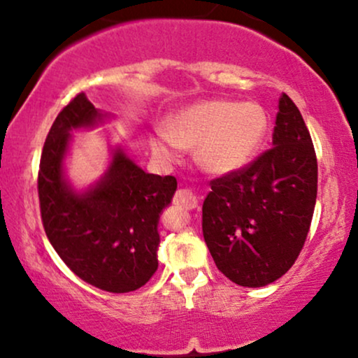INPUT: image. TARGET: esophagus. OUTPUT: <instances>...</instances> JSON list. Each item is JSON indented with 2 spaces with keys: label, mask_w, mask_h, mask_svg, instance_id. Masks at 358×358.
Instances as JSON below:
<instances>
[{
  "label": "esophagus",
  "mask_w": 358,
  "mask_h": 358,
  "mask_svg": "<svg viewBox=\"0 0 358 358\" xmlns=\"http://www.w3.org/2000/svg\"><path fill=\"white\" fill-rule=\"evenodd\" d=\"M173 202L175 205H178V207L185 208V210H192V208L199 207V200H196V196L193 195L190 190H187V188H182V190L175 193Z\"/></svg>",
  "instance_id": "34e87169"
}]
</instances>
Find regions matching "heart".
<instances>
[{
    "mask_svg": "<svg viewBox=\"0 0 358 358\" xmlns=\"http://www.w3.org/2000/svg\"><path fill=\"white\" fill-rule=\"evenodd\" d=\"M268 114L256 102L205 101L180 110L151 141L153 151L171 159L182 148H196L205 173L229 175L252 162L268 133Z\"/></svg>",
    "mask_w": 358,
    "mask_h": 358,
    "instance_id": "b5f03b06",
    "label": "heart"
}]
</instances>
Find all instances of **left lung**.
Masks as SVG:
<instances>
[{
  "label": "left lung",
  "instance_id": "obj_1",
  "mask_svg": "<svg viewBox=\"0 0 358 358\" xmlns=\"http://www.w3.org/2000/svg\"><path fill=\"white\" fill-rule=\"evenodd\" d=\"M210 187L202 231L220 273L245 287L287 273L313 219L318 165L310 131L286 94L279 99L273 148Z\"/></svg>",
  "mask_w": 358,
  "mask_h": 358
}]
</instances>
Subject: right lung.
I'll return each mask as SVG.
<instances>
[{"mask_svg":"<svg viewBox=\"0 0 358 358\" xmlns=\"http://www.w3.org/2000/svg\"><path fill=\"white\" fill-rule=\"evenodd\" d=\"M104 117L84 92L60 110L40 158V212L48 241L73 274L109 293H129L158 269V220L176 178L146 173L117 146L99 182L73 190L64 175L71 131Z\"/></svg>","mask_w":358,"mask_h":358,"instance_id":"add662e5","label":"right lung"}]
</instances>
